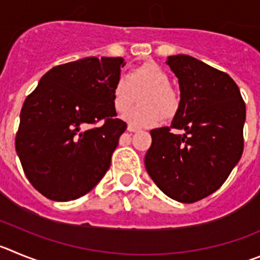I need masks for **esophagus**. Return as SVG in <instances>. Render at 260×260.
<instances>
[{
    "label": "esophagus",
    "mask_w": 260,
    "mask_h": 260,
    "mask_svg": "<svg viewBox=\"0 0 260 260\" xmlns=\"http://www.w3.org/2000/svg\"><path fill=\"white\" fill-rule=\"evenodd\" d=\"M127 129L129 131V132H137V131H139V128L133 127V125H128V128H127Z\"/></svg>",
    "instance_id": "obj_1"
}]
</instances>
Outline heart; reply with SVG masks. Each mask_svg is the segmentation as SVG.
Segmentation results:
<instances>
[{"label":"heart","mask_w":260,"mask_h":260,"mask_svg":"<svg viewBox=\"0 0 260 260\" xmlns=\"http://www.w3.org/2000/svg\"><path fill=\"white\" fill-rule=\"evenodd\" d=\"M140 94V106L131 107L123 118L135 127H151L156 124L162 115L171 118L176 114L180 98L176 90L170 85V76L165 69L155 62L142 63L131 71L129 76L121 75L113 85V104L116 111H124Z\"/></svg>","instance_id":"heart-1"}]
</instances>
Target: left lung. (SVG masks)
Masks as SVG:
<instances>
[{"mask_svg": "<svg viewBox=\"0 0 260 260\" xmlns=\"http://www.w3.org/2000/svg\"><path fill=\"white\" fill-rule=\"evenodd\" d=\"M167 64L179 79L180 105L170 127L150 131L145 167L166 196L193 203L220 188L240 160L246 106L225 72L185 54Z\"/></svg>", "mask_w": 260, "mask_h": 260, "instance_id": "8db88e82", "label": "left lung"}]
</instances>
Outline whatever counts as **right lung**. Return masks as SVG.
I'll use <instances>...</instances> for the list:
<instances>
[{
    "mask_svg": "<svg viewBox=\"0 0 260 260\" xmlns=\"http://www.w3.org/2000/svg\"><path fill=\"white\" fill-rule=\"evenodd\" d=\"M120 57H88L55 66L25 98L16 154L34 188L51 201L76 200L105 176L127 124L115 118L113 85ZM100 121L98 127L89 125Z\"/></svg>",
    "mask_w": 260,
    "mask_h": 260,
    "instance_id": "obj_1",
    "label": "right lung"
}]
</instances>
